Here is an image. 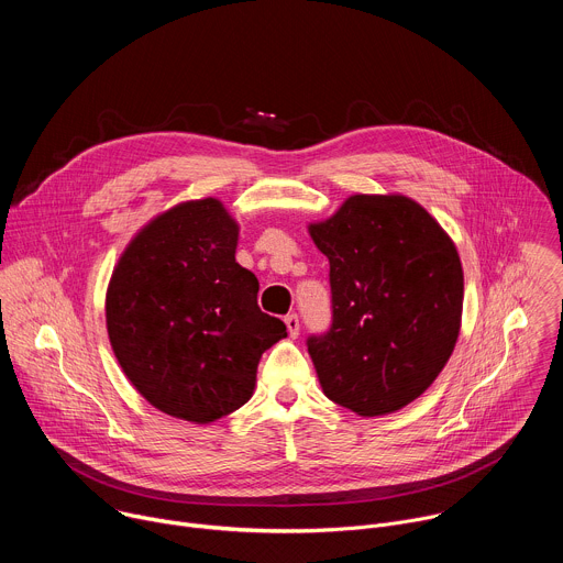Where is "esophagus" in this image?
Here are the masks:
<instances>
[{"label":"esophagus","instance_id":"esophagus-1","mask_svg":"<svg viewBox=\"0 0 563 563\" xmlns=\"http://www.w3.org/2000/svg\"><path fill=\"white\" fill-rule=\"evenodd\" d=\"M285 325H287L289 336H291V339H296V336H298V332H300V320H298V316H296V313L285 316Z\"/></svg>","mask_w":563,"mask_h":563}]
</instances>
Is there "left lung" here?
I'll return each mask as SVG.
<instances>
[{"mask_svg": "<svg viewBox=\"0 0 563 563\" xmlns=\"http://www.w3.org/2000/svg\"><path fill=\"white\" fill-rule=\"evenodd\" d=\"M309 235L332 287V328L307 339L320 387L358 417L406 408L459 339L463 269L452 238L400 194L350 196Z\"/></svg>", "mask_w": 563, "mask_h": 563, "instance_id": "8db88e82", "label": "left lung"}]
</instances>
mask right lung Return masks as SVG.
I'll use <instances>...</instances> for the list:
<instances>
[{"instance_id":"add662e5","label":"right lung","mask_w":563,"mask_h":563,"mask_svg":"<svg viewBox=\"0 0 563 563\" xmlns=\"http://www.w3.org/2000/svg\"><path fill=\"white\" fill-rule=\"evenodd\" d=\"M238 231L220 200L180 202L135 233L107 289L109 341L131 385L198 426L243 408L263 352L287 336L235 263Z\"/></svg>"}]
</instances>
